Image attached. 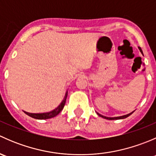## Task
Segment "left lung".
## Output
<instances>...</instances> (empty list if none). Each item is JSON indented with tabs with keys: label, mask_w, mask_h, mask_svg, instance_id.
<instances>
[{
	"label": "left lung",
	"mask_w": 156,
	"mask_h": 156,
	"mask_svg": "<svg viewBox=\"0 0 156 156\" xmlns=\"http://www.w3.org/2000/svg\"><path fill=\"white\" fill-rule=\"evenodd\" d=\"M139 49H140V52H141V53H143V51H142V50H141V48H139ZM133 112H132L131 113H129V114H127V115H123V116H120V117H114V118L106 117V116H103V115H102L99 114V113H97V115H98L99 116H100V117H103V118H104V119H108V120H115V119H125V118L128 117L129 115H131L132 113H133Z\"/></svg>",
	"instance_id": "left-lung-1"
}]
</instances>
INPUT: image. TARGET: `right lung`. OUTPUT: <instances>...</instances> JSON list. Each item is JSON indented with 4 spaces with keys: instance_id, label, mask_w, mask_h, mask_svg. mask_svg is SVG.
<instances>
[{
    "instance_id": "1",
    "label": "right lung",
    "mask_w": 156,
    "mask_h": 156,
    "mask_svg": "<svg viewBox=\"0 0 156 156\" xmlns=\"http://www.w3.org/2000/svg\"><path fill=\"white\" fill-rule=\"evenodd\" d=\"M67 96H68V91L66 93L65 97H64L63 100L62 101V103H60L59 106L57 108H55L54 110L53 111L50 112H46V113H29L27 112H24L26 115L30 116L31 118H34V119H51V118L55 117V116L57 115L59 112L62 110V108H64V106L66 104V98Z\"/></svg>"
}]
</instances>
